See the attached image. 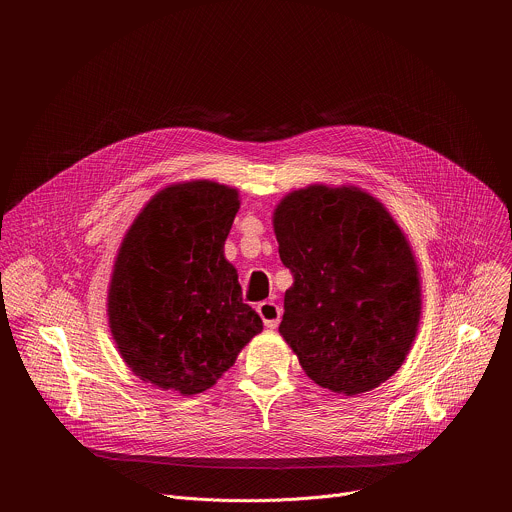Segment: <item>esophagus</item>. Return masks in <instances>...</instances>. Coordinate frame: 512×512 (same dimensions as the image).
<instances>
[{"label":"esophagus","instance_id":"34e87169","mask_svg":"<svg viewBox=\"0 0 512 512\" xmlns=\"http://www.w3.org/2000/svg\"><path fill=\"white\" fill-rule=\"evenodd\" d=\"M257 312H259V316H261V320H263V324L267 326V328H277L279 326V320H281V308L277 306V304H273V302H261L259 306H257Z\"/></svg>","mask_w":512,"mask_h":512}]
</instances>
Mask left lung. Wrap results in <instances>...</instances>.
Segmentation results:
<instances>
[{
  "label": "left lung",
  "mask_w": 512,
  "mask_h": 512,
  "mask_svg": "<svg viewBox=\"0 0 512 512\" xmlns=\"http://www.w3.org/2000/svg\"><path fill=\"white\" fill-rule=\"evenodd\" d=\"M294 275L279 334L320 387L367 393L403 364L419 326L415 255L389 210L356 186L312 184L273 212Z\"/></svg>",
  "instance_id": "left-lung-1"
}]
</instances>
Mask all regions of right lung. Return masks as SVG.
I'll return each instance as SVG.
<instances>
[{"label": "right lung", "instance_id": "right-lung-1", "mask_svg": "<svg viewBox=\"0 0 512 512\" xmlns=\"http://www.w3.org/2000/svg\"><path fill=\"white\" fill-rule=\"evenodd\" d=\"M237 210L235 188L212 180L172 184L125 233L107 314L121 358L141 381L186 397L202 393L263 330L225 259Z\"/></svg>", "mask_w": 512, "mask_h": 512}]
</instances>
